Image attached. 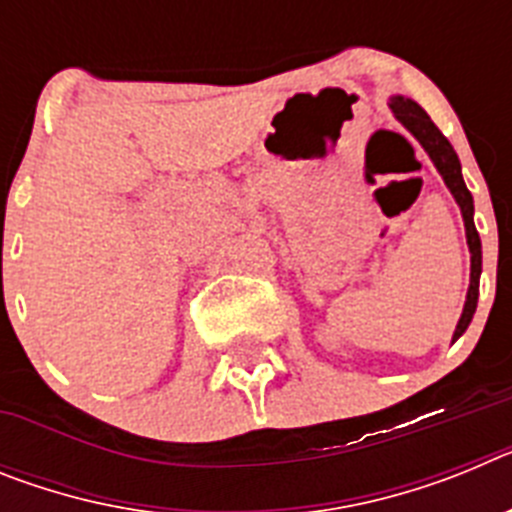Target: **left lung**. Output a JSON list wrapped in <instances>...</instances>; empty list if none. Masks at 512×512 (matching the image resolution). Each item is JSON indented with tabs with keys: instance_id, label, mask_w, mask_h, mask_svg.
<instances>
[{
	"instance_id": "obj_1",
	"label": "left lung",
	"mask_w": 512,
	"mask_h": 512,
	"mask_svg": "<svg viewBox=\"0 0 512 512\" xmlns=\"http://www.w3.org/2000/svg\"><path fill=\"white\" fill-rule=\"evenodd\" d=\"M390 110L395 112L397 120L410 130V133L418 138L420 146L425 148V153L431 156V161L436 164L438 174L443 176L446 187L454 194L456 205L461 207V217H464V228H467V243L469 253H472V274H469V292L467 302H464V312H461L459 323L454 330V341L469 328L474 318V310H477V297H479V274H482V243H479V233L474 228V200L469 194L467 184H464V176H461V164L456 151L451 148V143L446 140V135L433 125V120L425 115V110L418 102L405 97H392Z\"/></svg>"
}]
</instances>
